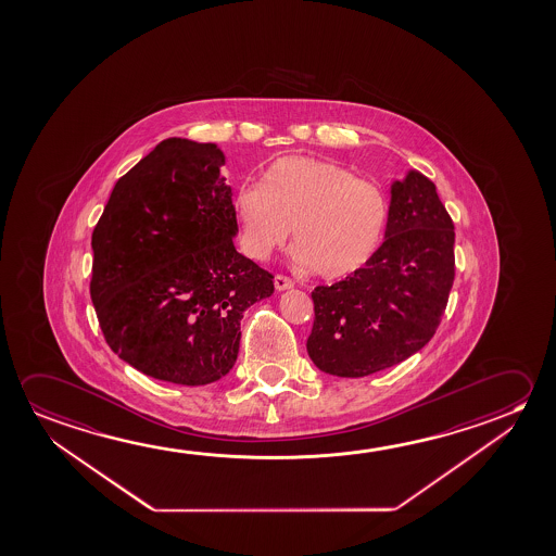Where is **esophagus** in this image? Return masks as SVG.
<instances>
[{"label":"esophagus","instance_id":"obj_1","mask_svg":"<svg viewBox=\"0 0 556 556\" xmlns=\"http://www.w3.org/2000/svg\"><path fill=\"white\" fill-rule=\"evenodd\" d=\"M274 282L277 291H289V289L294 287V282L289 277H285V275H275Z\"/></svg>","mask_w":556,"mask_h":556}]
</instances>
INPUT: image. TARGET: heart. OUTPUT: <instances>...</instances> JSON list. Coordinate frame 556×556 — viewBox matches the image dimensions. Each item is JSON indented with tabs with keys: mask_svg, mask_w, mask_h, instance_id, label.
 Wrapping results in <instances>:
<instances>
[{
	"mask_svg": "<svg viewBox=\"0 0 556 556\" xmlns=\"http://www.w3.org/2000/svg\"><path fill=\"white\" fill-rule=\"evenodd\" d=\"M240 248L267 260L294 239V260L324 279L356 274L381 247L389 223L383 188L356 179L339 163L289 155L271 163L260 187L242 182L232 194Z\"/></svg>",
	"mask_w": 556,
	"mask_h": 556,
	"instance_id": "1",
	"label": "heart"
}]
</instances>
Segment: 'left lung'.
<instances>
[{"label":"left lung","mask_w":556,"mask_h":556,"mask_svg":"<svg viewBox=\"0 0 556 556\" xmlns=\"http://www.w3.org/2000/svg\"><path fill=\"white\" fill-rule=\"evenodd\" d=\"M453 281V219L435 185L408 169L391 182L389 223L376 256L344 281L312 292L309 358L337 377L393 368L431 341Z\"/></svg>","instance_id":"obj_1"}]
</instances>
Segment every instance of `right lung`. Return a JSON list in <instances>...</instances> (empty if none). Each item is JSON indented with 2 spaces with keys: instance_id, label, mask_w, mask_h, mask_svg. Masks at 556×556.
Wrapping results in <instances>:
<instances>
[{
  "instance_id": "right-lung-1",
  "label": "right lung",
  "mask_w": 556,
  "mask_h": 556,
  "mask_svg": "<svg viewBox=\"0 0 556 556\" xmlns=\"http://www.w3.org/2000/svg\"><path fill=\"white\" fill-rule=\"evenodd\" d=\"M212 142L167 138L125 173L92 232L103 337L121 359L169 383L231 371L240 319L274 294V275L237 252L232 190Z\"/></svg>"
}]
</instances>
